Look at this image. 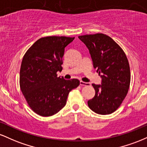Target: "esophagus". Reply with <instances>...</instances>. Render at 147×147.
I'll return each instance as SVG.
<instances>
[{"mask_svg": "<svg viewBox=\"0 0 147 147\" xmlns=\"http://www.w3.org/2000/svg\"><path fill=\"white\" fill-rule=\"evenodd\" d=\"M80 85L84 86H90V84L87 83V82H82V81H80Z\"/></svg>", "mask_w": 147, "mask_h": 147, "instance_id": "1", "label": "esophagus"}]
</instances>
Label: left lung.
Returning <instances> with one entry per match:
<instances>
[{
	"label": "left lung",
	"mask_w": 147,
	"mask_h": 147,
	"mask_svg": "<svg viewBox=\"0 0 147 147\" xmlns=\"http://www.w3.org/2000/svg\"><path fill=\"white\" fill-rule=\"evenodd\" d=\"M79 38L89 50L93 67L102 77V85L92 84L95 95L88 101V105L97 114L112 113L129 91L131 72L127 57L120 46L104 34L83 35Z\"/></svg>",
	"instance_id": "left-lung-1"
}]
</instances>
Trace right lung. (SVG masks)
I'll use <instances>...</instances> for the list:
<instances>
[{
  "label": "right lung",
  "instance_id": "add662e5",
  "mask_svg": "<svg viewBox=\"0 0 147 147\" xmlns=\"http://www.w3.org/2000/svg\"><path fill=\"white\" fill-rule=\"evenodd\" d=\"M75 37L46 36L25 54L20 70V88L34 112L43 117L57 113L66 104L69 92L79 86L77 79L57 77L61 71L65 48Z\"/></svg>",
  "mask_w": 147,
  "mask_h": 147
}]
</instances>
